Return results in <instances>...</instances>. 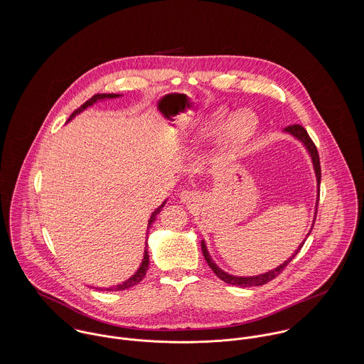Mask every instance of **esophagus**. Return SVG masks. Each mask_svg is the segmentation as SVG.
Masks as SVG:
<instances>
[{"mask_svg":"<svg viewBox=\"0 0 364 364\" xmlns=\"http://www.w3.org/2000/svg\"><path fill=\"white\" fill-rule=\"evenodd\" d=\"M179 199L182 203H191L196 199V193L192 192V191H183L181 195H179Z\"/></svg>","mask_w":364,"mask_h":364,"instance_id":"1","label":"esophagus"}]
</instances>
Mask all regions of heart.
I'll return each mask as SVG.
<instances>
[{
  "label": "heart",
  "instance_id": "heart-1",
  "mask_svg": "<svg viewBox=\"0 0 364 364\" xmlns=\"http://www.w3.org/2000/svg\"><path fill=\"white\" fill-rule=\"evenodd\" d=\"M225 116L227 113L224 110L217 112L213 117L211 124L214 127L220 126L225 120ZM257 127H258L257 116L250 110H241L225 122L223 129V143L228 150L238 151L255 134Z\"/></svg>",
  "mask_w": 364,
  "mask_h": 364
}]
</instances>
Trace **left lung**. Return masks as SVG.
I'll return each mask as SVG.
<instances>
[{"mask_svg":"<svg viewBox=\"0 0 364 364\" xmlns=\"http://www.w3.org/2000/svg\"><path fill=\"white\" fill-rule=\"evenodd\" d=\"M284 132L289 133V134H291L293 137H296L299 141H301V143L304 144V147L307 149L309 154L311 156L312 165H314V171H315V176H316V188H318V191H316V193H318V198H316V208H318V200H319V183H321V165H319V156H318L316 147H315V144L312 143V140L310 139L307 130H306L303 126H300V124L287 126V127L284 129ZM315 217H316V208H315ZM315 217H314V221H312L311 230L309 231L306 240H307L309 235L311 234L312 227H314V223H315ZM306 240L299 245V248L293 252V255H291L290 258H287L283 263H280L277 267H274V269H272V270H269V272H266V273L257 274V276H234V274H230V273L224 272L223 269H220V267L215 264V262L211 259L205 240L202 241V252H203V257H205V259L208 262V266L211 267V270L215 273V276H217L218 279H221L223 282H225V283H228V284H232V286L252 287V286L266 284L267 282H270V280H273L276 276H279V274L283 272V269H284L291 260L296 258V255L299 254V251L303 248Z\"/></svg>","mask_w":364,"mask_h":364,"instance_id":"left-lung-1","label":"left lung"}]
</instances>
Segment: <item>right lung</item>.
I'll list each match as a JSON object with an SVG mask.
<instances>
[{
  "label": "right lung",
  "mask_w": 364,
  "mask_h": 364,
  "mask_svg": "<svg viewBox=\"0 0 364 364\" xmlns=\"http://www.w3.org/2000/svg\"><path fill=\"white\" fill-rule=\"evenodd\" d=\"M119 97H122L120 94H97V95H94L91 100H88L87 102L84 105H81L77 110H74L73 112V114L70 116V119H68V122L70 120H73L78 113H81L82 110H85L87 107H90V106H92L94 104H97L98 101H105V100H113V98H119ZM165 203H166V200L159 206V208H156L154 211H153V214H151V217H150V220H149V225H147V235H146V248H144V255H143V260H141V264H140V267L137 269V272L133 274V276H130L126 282H123V283H120V284H117V286H112V287H107V289H101V287H98V290H106V291H119V290H127V289H130V287H133V286H136V284H139L143 279H144V276H146V273H147V270H149V263H150V255H149V244H147V238H149V232H150V228H151V224L154 223V220H156V214L162 210V208L165 206Z\"/></svg>",
  "instance_id": "1"
}]
</instances>
